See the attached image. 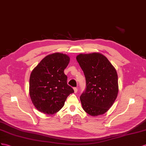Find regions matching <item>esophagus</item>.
Instances as JSON below:
<instances>
[{
    "label": "esophagus",
    "mask_w": 146,
    "mask_h": 146,
    "mask_svg": "<svg viewBox=\"0 0 146 146\" xmlns=\"http://www.w3.org/2000/svg\"><path fill=\"white\" fill-rule=\"evenodd\" d=\"M74 93H76L78 92V89L76 88H74Z\"/></svg>",
    "instance_id": "obj_1"
}]
</instances>
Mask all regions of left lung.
<instances>
[{
  "instance_id": "obj_1",
  "label": "left lung",
  "mask_w": 146,
  "mask_h": 146,
  "mask_svg": "<svg viewBox=\"0 0 146 146\" xmlns=\"http://www.w3.org/2000/svg\"><path fill=\"white\" fill-rule=\"evenodd\" d=\"M76 60L83 71L86 88L80 96L82 107L92 117L103 115L113 105L118 93L115 67L102 54H80Z\"/></svg>"
}]
</instances>
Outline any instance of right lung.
<instances>
[{"mask_svg": "<svg viewBox=\"0 0 146 146\" xmlns=\"http://www.w3.org/2000/svg\"><path fill=\"white\" fill-rule=\"evenodd\" d=\"M68 55L54 53L47 55L33 70L29 78V96L37 110L45 114L57 113L74 92L67 84L64 70L70 62Z\"/></svg>", "mask_w": 146, "mask_h": 146, "instance_id": "add662e5", "label": "right lung"}]
</instances>
